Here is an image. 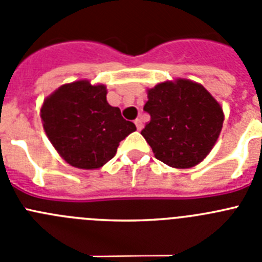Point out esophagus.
<instances>
[{
    "label": "esophagus",
    "instance_id": "1",
    "mask_svg": "<svg viewBox=\"0 0 262 262\" xmlns=\"http://www.w3.org/2000/svg\"><path fill=\"white\" fill-rule=\"evenodd\" d=\"M135 126H136V128L139 129V131H140V129L143 128V122H142V119H135Z\"/></svg>",
    "mask_w": 262,
    "mask_h": 262
}]
</instances>
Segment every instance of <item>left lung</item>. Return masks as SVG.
<instances>
[{
	"label": "left lung",
	"instance_id": "8db88e82",
	"mask_svg": "<svg viewBox=\"0 0 262 262\" xmlns=\"http://www.w3.org/2000/svg\"><path fill=\"white\" fill-rule=\"evenodd\" d=\"M144 111L151 120L142 135L155 157L180 169L200 164L210 154L224 120L214 97L202 85L184 78L148 90Z\"/></svg>",
	"mask_w": 262,
	"mask_h": 262
}]
</instances>
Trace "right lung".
Instances as JSON below:
<instances>
[{"label":"right lung","mask_w":262,"mask_h":262,"mask_svg":"<svg viewBox=\"0 0 262 262\" xmlns=\"http://www.w3.org/2000/svg\"><path fill=\"white\" fill-rule=\"evenodd\" d=\"M105 85L76 81L60 86L40 110L43 127L60 156L72 166L97 169L117 154L119 143L136 129L106 101Z\"/></svg>","instance_id":"right-lung-1"}]
</instances>
